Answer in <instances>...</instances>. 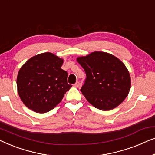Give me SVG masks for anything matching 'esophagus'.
Listing matches in <instances>:
<instances>
[{
	"label": "esophagus",
	"mask_w": 155,
	"mask_h": 155,
	"mask_svg": "<svg viewBox=\"0 0 155 155\" xmlns=\"http://www.w3.org/2000/svg\"><path fill=\"white\" fill-rule=\"evenodd\" d=\"M74 85H75L76 87H79L80 86V82L79 81H77L75 82V84H74Z\"/></svg>",
	"instance_id": "34e87169"
}]
</instances>
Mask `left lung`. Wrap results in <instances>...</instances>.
<instances>
[{"label": "left lung", "mask_w": 155, "mask_h": 155, "mask_svg": "<svg viewBox=\"0 0 155 155\" xmlns=\"http://www.w3.org/2000/svg\"><path fill=\"white\" fill-rule=\"evenodd\" d=\"M77 60L86 73L80 91L91 104L108 111L123 102L130 91V77L119 59L107 53L95 51Z\"/></svg>", "instance_id": "left-lung-1"}]
</instances>
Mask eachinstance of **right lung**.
Here are the masks:
<instances>
[{
  "mask_svg": "<svg viewBox=\"0 0 155 155\" xmlns=\"http://www.w3.org/2000/svg\"><path fill=\"white\" fill-rule=\"evenodd\" d=\"M61 59L44 53L29 59L19 71L18 92L22 102L37 113H46L61 102L72 85Z\"/></svg>",
  "mask_w": 155,
  "mask_h": 155,
  "instance_id": "right-lung-1",
  "label": "right lung"
}]
</instances>
